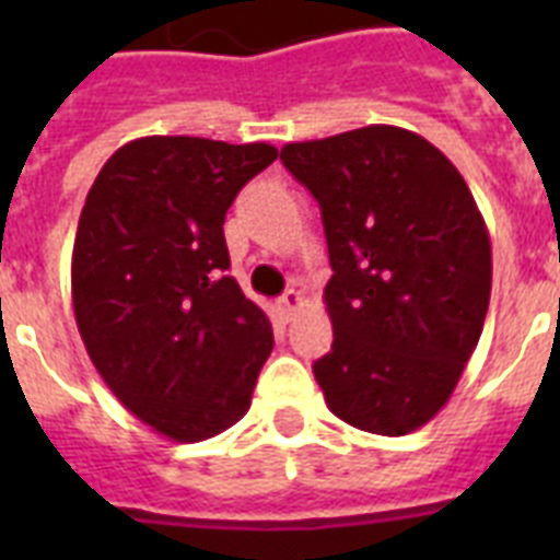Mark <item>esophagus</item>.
<instances>
[{
  "label": "esophagus",
  "instance_id": "34e87169",
  "mask_svg": "<svg viewBox=\"0 0 560 560\" xmlns=\"http://www.w3.org/2000/svg\"><path fill=\"white\" fill-rule=\"evenodd\" d=\"M302 305H305V296H302V290H288V293L279 299V307H281V314H284V316H293Z\"/></svg>",
  "mask_w": 560,
  "mask_h": 560
}]
</instances>
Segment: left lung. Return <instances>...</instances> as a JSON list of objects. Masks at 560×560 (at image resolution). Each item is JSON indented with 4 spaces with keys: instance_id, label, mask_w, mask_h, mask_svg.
<instances>
[{
    "instance_id": "1",
    "label": "left lung",
    "mask_w": 560,
    "mask_h": 560,
    "mask_svg": "<svg viewBox=\"0 0 560 560\" xmlns=\"http://www.w3.org/2000/svg\"><path fill=\"white\" fill-rule=\"evenodd\" d=\"M281 162L323 209L331 351L325 404L377 435L424 427L456 389L491 299V241L468 183L412 130L290 142Z\"/></svg>"
}]
</instances>
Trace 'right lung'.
Masks as SVG:
<instances>
[{"label": "right lung", "mask_w": 560, "mask_h": 560, "mask_svg": "<svg viewBox=\"0 0 560 560\" xmlns=\"http://www.w3.org/2000/svg\"><path fill=\"white\" fill-rule=\"evenodd\" d=\"M276 156L267 142L144 136L121 144L86 194L74 323L109 392L174 442L241 421L270 358V319L223 276V220Z\"/></svg>", "instance_id": "right-lung-1"}]
</instances>
